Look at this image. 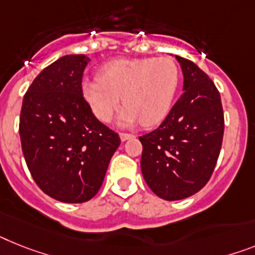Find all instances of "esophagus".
I'll return each instance as SVG.
<instances>
[{"label":"esophagus","mask_w":255,"mask_h":255,"mask_svg":"<svg viewBox=\"0 0 255 255\" xmlns=\"http://www.w3.org/2000/svg\"><path fill=\"white\" fill-rule=\"evenodd\" d=\"M134 136L133 134H131V133H121V140L122 141H127V140H129V138H133Z\"/></svg>","instance_id":"1"}]
</instances>
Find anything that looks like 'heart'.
Returning <instances> with one entry per match:
<instances>
[{
  "label": "heart",
  "instance_id": "1",
  "mask_svg": "<svg viewBox=\"0 0 255 255\" xmlns=\"http://www.w3.org/2000/svg\"><path fill=\"white\" fill-rule=\"evenodd\" d=\"M179 85V68L171 58H119L109 62L100 78L84 79L81 93L93 114L109 122L123 104L118 123L154 126L168 114Z\"/></svg>",
  "mask_w": 255,
  "mask_h": 255
}]
</instances>
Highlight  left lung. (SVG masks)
<instances>
[{"label": "left lung", "instance_id": "8db88e82", "mask_svg": "<svg viewBox=\"0 0 255 255\" xmlns=\"http://www.w3.org/2000/svg\"><path fill=\"white\" fill-rule=\"evenodd\" d=\"M183 95L157 129L141 136V171L158 197L187 198L206 185L219 157L224 115L217 87L189 59L175 55Z\"/></svg>", "mask_w": 255, "mask_h": 255}]
</instances>
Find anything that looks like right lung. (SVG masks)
<instances>
[{"label":"right lung","instance_id":"add662e5","mask_svg":"<svg viewBox=\"0 0 255 255\" xmlns=\"http://www.w3.org/2000/svg\"><path fill=\"white\" fill-rule=\"evenodd\" d=\"M91 59L65 55L44 68L24 95L19 134L25 163L45 194L87 202L104 183L119 134L98 121L81 93Z\"/></svg>","mask_w":255,"mask_h":255}]
</instances>
